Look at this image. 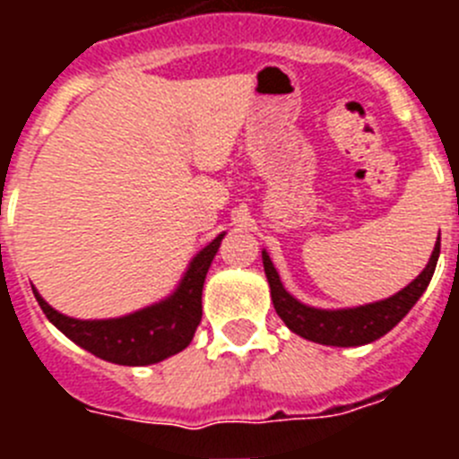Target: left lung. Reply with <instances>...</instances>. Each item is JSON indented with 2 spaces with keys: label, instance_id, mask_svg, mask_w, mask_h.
Here are the masks:
<instances>
[{
  "label": "left lung",
  "instance_id": "left-lung-1",
  "mask_svg": "<svg viewBox=\"0 0 459 459\" xmlns=\"http://www.w3.org/2000/svg\"><path fill=\"white\" fill-rule=\"evenodd\" d=\"M437 259H439V238H437L435 250L429 255L425 269L404 290L388 296L384 301L326 310V307L306 306L299 299H294L282 285L269 253L262 250L264 273L271 287V301H273L278 317L296 335L312 340V342L328 344V347H360V344H370L379 340L381 335H386L393 326H397V322H403L404 315L416 306V301L428 290L432 273L437 269Z\"/></svg>",
  "mask_w": 459,
  "mask_h": 459
}]
</instances>
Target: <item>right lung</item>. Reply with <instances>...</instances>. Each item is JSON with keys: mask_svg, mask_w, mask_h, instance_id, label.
<instances>
[{"mask_svg": "<svg viewBox=\"0 0 459 459\" xmlns=\"http://www.w3.org/2000/svg\"><path fill=\"white\" fill-rule=\"evenodd\" d=\"M225 232L190 259L179 285L169 296L112 319H75L62 315L34 290L36 301L46 317L68 340L117 366H153L179 354L193 340L202 322V290L209 266L216 257Z\"/></svg>", "mask_w": 459, "mask_h": 459, "instance_id": "obj_1", "label": "right lung"}]
</instances>
